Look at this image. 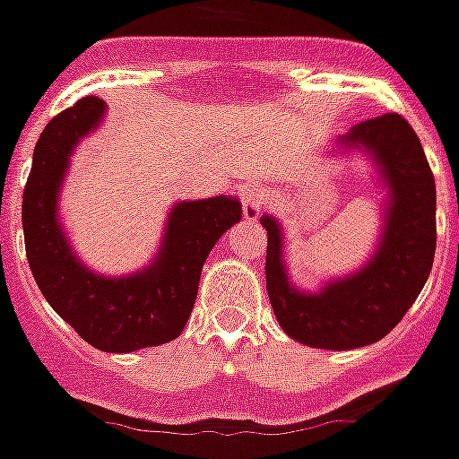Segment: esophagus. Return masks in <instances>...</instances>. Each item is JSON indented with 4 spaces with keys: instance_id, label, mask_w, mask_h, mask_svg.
<instances>
[{
    "instance_id": "esophagus-1",
    "label": "esophagus",
    "mask_w": 459,
    "mask_h": 459,
    "mask_svg": "<svg viewBox=\"0 0 459 459\" xmlns=\"http://www.w3.org/2000/svg\"><path fill=\"white\" fill-rule=\"evenodd\" d=\"M240 195L245 221H256L264 210V203H266V193H264L259 186H245L240 191Z\"/></svg>"
}]
</instances>
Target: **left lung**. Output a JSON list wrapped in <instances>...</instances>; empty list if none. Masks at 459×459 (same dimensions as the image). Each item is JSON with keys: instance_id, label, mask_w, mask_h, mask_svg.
<instances>
[{"instance_id": "left-lung-1", "label": "left lung", "mask_w": 459, "mask_h": 459, "mask_svg": "<svg viewBox=\"0 0 459 459\" xmlns=\"http://www.w3.org/2000/svg\"><path fill=\"white\" fill-rule=\"evenodd\" d=\"M337 148L368 152L389 197L370 262L304 292L290 282L281 223L264 214L262 226L268 299L282 330L299 344L349 351L386 337L422 292L436 252V184L415 129L396 113L359 122Z\"/></svg>"}]
</instances>
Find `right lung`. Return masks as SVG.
Returning <instances> with one entry per match:
<instances>
[{"label": "right lung", "instance_id": "obj_1", "mask_svg": "<svg viewBox=\"0 0 459 459\" xmlns=\"http://www.w3.org/2000/svg\"><path fill=\"white\" fill-rule=\"evenodd\" d=\"M106 115L96 96L77 100L44 126L23 191V236L39 292L74 333L99 351L126 353L171 342L188 323L203 264L240 221L236 197L177 203L151 266L106 278L82 264L58 221V193L74 145Z\"/></svg>", "mask_w": 459, "mask_h": 459}]
</instances>
